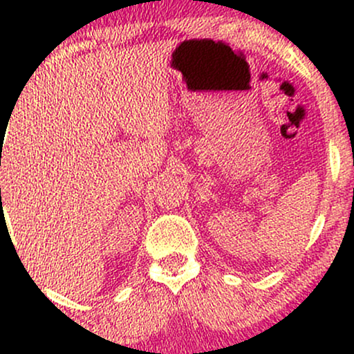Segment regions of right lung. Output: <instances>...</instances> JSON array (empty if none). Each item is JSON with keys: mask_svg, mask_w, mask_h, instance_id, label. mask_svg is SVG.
I'll return each mask as SVG.
<instances>
[{"mask_svg": "<svg viewBox=\"0 0 354 354\" xmlns=\"http://www.w3.org/2000/svg\"><path fill=\"white\" fill-rule=\"evenodd\" d=\"M0 191H1V189H0Z\"/></svg>", "mask_w": 354, "mask_h": 354, "instance_id": "add662e5", "label": "right lung"}]
</instances>
